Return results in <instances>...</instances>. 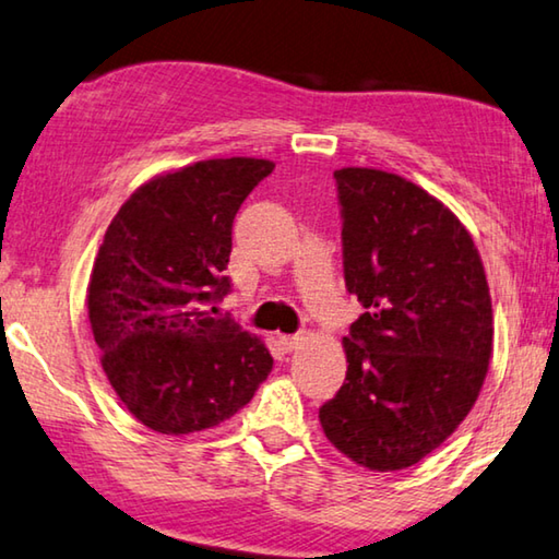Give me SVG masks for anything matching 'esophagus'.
Here are the masks:
<instances>
[{
	"label": "esophagus",
	"mask_w": 559,
	"mask_h": 559,
	"mask_svg": "<svg viewBox=\"0 0 559 559\" xmlns=\"http://www.w3.org/2000/svg\"><path fill=\"white\" fill-rule=\"evenodd\" d=\"M278 343L283 345V350H296L300 343H304V335L296 333V335H278Z\"/></svg>",
	"instance_id": "obj_1"
}]
</instances>
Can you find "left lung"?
Instances as JSON below:
<instances>
[{
    "label": "left lung",
    "instance_id": "8db88e82",
    "mask_svg": "<svg viewBox=\"0 0 559 559\" xmlns=\"http://www.w3.org/2000/svg\"><path fill=\"white\" fill-rule=\"evenodd\" d=\"M343 276L366 308L343 338L345 383L318 411L368 471H403L465 420L492 356L480 253L453 211L378 168H341Z\"/></svg>",
    "mask_w": 559,
    "mask_h": 559
}]
</instances>
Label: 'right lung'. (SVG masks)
Segmentation results:
<instances>
[{
    "instance_id": "1",
    "label": "right lung",
    "mask_w": 559,
    "mask_h": 559,
    "mask_svg": "<svg viewBox=\"0 0 559 559\" xmlns=\"http://www.w3.org/2000/svg\"><path fill=\"white\" fill-rule=\"evenodd\" d=\"M263 158H209L156 176L106 228L88 278V323L119 401L164 436L214 428L271 373L265 345L214 316L234 218L273 171Z\"/></svg>"
}]
</instances>
